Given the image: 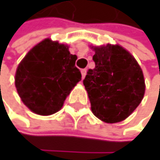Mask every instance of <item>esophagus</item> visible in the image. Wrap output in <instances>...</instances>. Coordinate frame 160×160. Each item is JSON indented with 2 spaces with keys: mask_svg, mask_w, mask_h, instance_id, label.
I'll return each instance as SVG.
<instances>
[{
  "mask_svg": "<svg viewBox=\"0 0 160 160\" xmlns=\"http://www.w3.org/2000/svg\"><path fill=\"white\" fill-rule=\"evenodd\" d=\"M86 72H87V70H86V69H82V78H84V77H85V75H86Z\"/></svg>",
  "mask_w": 160,
  "mask_h": 160,
  "instance_id": "1",
  "label": "esophagus"
}]
</instances>
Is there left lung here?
<instances>
[{
    "mask_svg": "<svg viewBox=\"0 0 160 160\" xmlns=\"http://www.w3.org/2000/svg\"><path fill=\"white\" fill-rule=\"evenodd\" d=\"M95 68L89 69L83 84L91 110L106 123H118L139 106L145 93L143 72L135 58L119 45L92 47Z\"/></svg>",
    "mask_w": 160,
    "mask_h": 160,
    "instance_id": "1",
    "label": "left lung"
}]
</instances>
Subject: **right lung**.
Instances as JSON below:
<instances>
[{"label": "right lung", "mask_w": 160, "mask_h": 160, "mask_svg": "<svg viewBox=\"0 0 160 160\" xmlns=\"http://www.w3.org/2000/svg\"><path fill=\"white\" fill-rule=\"evenodd\" d=\"M69 47L47 38L30 50L18 65L15 86L22 102L39 115H51L82 79Z\"/></svg>", "instance_id": "1"}]
</instances>
